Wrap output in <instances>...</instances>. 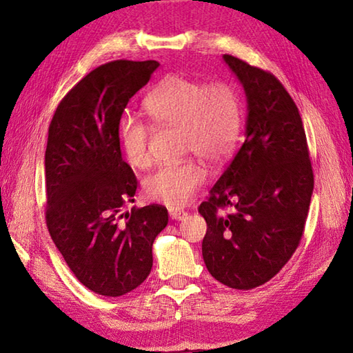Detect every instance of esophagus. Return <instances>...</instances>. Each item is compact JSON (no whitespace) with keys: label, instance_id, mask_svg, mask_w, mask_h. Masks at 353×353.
<instances>
[{"label":"esophagus","instance_id":"obj_1","mask_svg":"<svg viewBox=\"0 0 353 353\" xmlns=\"http://www.w3.org/2000/svg\"><path fill=\"white\" fill-rule=\"evenodd\" d=\"M170 216H171V219H174V221H181V219H183L185 216H187V213H185L183 210H174V208H172V210H170Z\"/></svg>","mask_w":353,"mask_h":353}]
</instances>
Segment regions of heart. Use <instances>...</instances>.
<instances>
[{
    "mask_svg": "<svg viewBox=\"0 0 353 353\" xmlns=\"http://www.w3.org/2000/svg\"><path fill=\"white\" fill-rule=\"evenodd\" d=\"M145 110L162 126L182 128V151L213 166L225 163L240 145L243 110L236 92L223 82L210 83L172 74L160 81L143 101ZM119 143L130 165L145 168L151 162V128L137 117H124ZM207 181L204 168L193 160L163 165L146 179L149 199L182 207Z\"/></svg>",
    "mask_w": 353,
    "mask_h": 353,
    "instance_id": "obj_1",
    "label": "heart"
}]
</instances>
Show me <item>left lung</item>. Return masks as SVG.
Returning <instances> with one entry per match:
<instances>
[{"label":"left lung","mask_w":353,"mask_h":353,"mask_svg":"<svg viewBox=\"0 0 353 353\" xmlns=\"http://www.w3.org/2000/svg\"><path fill=\"white\" fill-rule=\"evenodd\" d=\"M244 88L246 132L240 151L202 202V256L229 288L266 283L294 254L313 194V170L297 105L276 76L223 56ZM230 206V214L220 212Z\"/></svg>","instance_id":"left-lung-1"}]
</instances>
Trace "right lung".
I'll return each mask as SVG.
<instances>
[{"label": "right lung", "instance_id": "obj_1", "mask_svg": "<svg viewBox=\"0 0 353 353\" xmlns=\"http://www.w3.org/2000/svg\"><path fill=\"white\" fill-rule=\"evenodd\" d=\"M159 62L113 61L90 71L57 105L45 151L46 225L88 290L118 297L145 282L168 210L134 202L137 177L121 157L119 119Z\"/></svg>", "mask_w": 353, "mask_h": 353}]
</instances>
